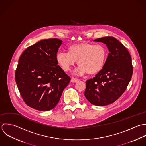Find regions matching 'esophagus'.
<instances>
[{"mask_svg": "<svg viewBox=\"0 0 146 146\" xmlns=\"http://www.w3.org/2000/svg\"><path fill=\"white\" fill-rule=\"evenodd\" d=\"M80 80L78 78H72L71 79V82H78Z\"/></svg>", "mask_w": 146, "mask_h": 146, "instance_id": "obj_1", "label": "esophagus"}]
</instances>
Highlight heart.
I'll use <instances>...</instances> for the list:
<instances>
[{
  "mask_svg": "<svg viewBox=\"0 0 146 146\" xmlns=\"http://www.w3.org/2000/svg\"><path fill=\"white\" fill-rule=\"evenodd\" d=\"M107 58V50L103 46L82 43L70 46L68 53L58 52L56 61L64 71L68 72L77 61L80 66L76 70L77 73L95 74L102 70Z\"/></svg>",
  "mask_w": 146,
  "mask_h": 146,
  "instance_id": "obj_1",
  "label": "heart"
}]
</instances>
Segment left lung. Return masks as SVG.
Listing matches in <instances>:
<instances>
[{"mask_svg": "<svg viewBox=\"0 0 146 146\" xmlns=\"http://www.w3.org/2000/svg\"><path fill=\"white\" fill-rule=\"evenodd\" d=\"M110 51L102 70L88 80L85 96L91 104L104 106L114 103L123 94L133 75L131 58L126 47L113 36L96 39Z\"/></svg>", "mask_w": 146, "mask_h": 146, "instance_id": "8db88e82", "label": "left lung"}]
</instances>
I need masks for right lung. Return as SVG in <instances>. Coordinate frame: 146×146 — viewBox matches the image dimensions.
I'll use <instances>...</instances> for the list:
<instances>
[{
	"mask_svg": "<svg viewBox=\"0 0 146 146\" xmlns=\"http://www.w3.org/2000/svg\"><path fill=\"white\" fill-rule=\"evenodd\" d=\"M62 41L51 38L28 47L21 54L15 80L24 102L36 110L47 111L58 103L70 78L58 65L56 54Z\"/></svg>",
	"mask_w": 146,
	"mask_h": 146,
	"instance_id": "add662e5",
	"label": "right lung"
}]
</instances>
